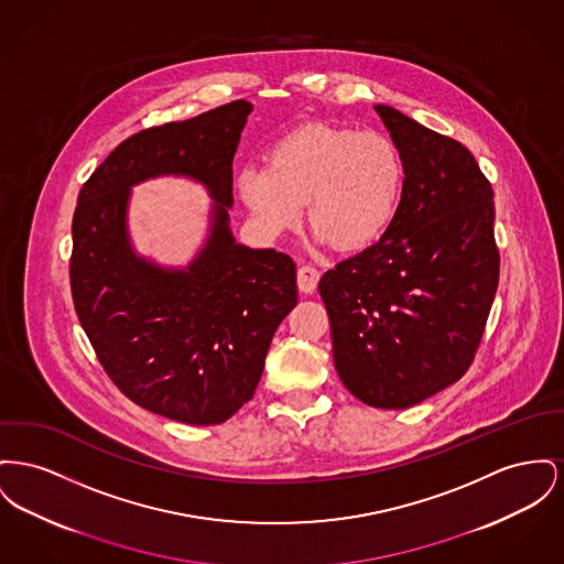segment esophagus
<instances>
[{
	"instance_id": "obj_1",
	"label": "esophagus",
	"mask_w": 564,
	"mask_h": 564,
	"mask_svg": "<svg viewBox=\"0 0 564 564\" xmlns=\"http://www.w3.org/2000/svg\"><path fill=\"white\" fill-rule=\"evenodd\" d=\"M319 283V270L313 265H300L299 290L302 294H313Z\"/></svg>"
}]
</instances>
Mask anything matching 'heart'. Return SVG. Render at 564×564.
Wrapping results in <instances>:
<instances>
[{
  "instance_id": "obj_1",
  "label": "heart",
  "mask_w": 564,
  "mask_h": 564,
  "mask_svg": "<svg viewBox=\"0 0 564 564\" xmlns=\"http://www.w3.org/2000/svg\"><path fill=\"white\" fill-rule=\"evenodd\" d=\"M264 160L238 170L234 192L268 236L292 230L304 204L317 242L362 251L397 217L406 167L386 133L311 121L276 138Z\"/></svg>"
}]
</instances>
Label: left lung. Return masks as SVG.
<instances>
[{"label":"left lung","instance_id":"left-lung-1","mask_svg":"<svg viewBox=\"0 0 564 564\" xmlns=\"http://www.w3.org/2000/svg\"><path fill=\"white\" fill-rule=\"evenodd\" d=\"M406 176L390 230L319 281L343 386L406 409L456 383L497 294L495 192L470 151L397 108L375 106Z\"/></svg>","mask_w":564,"mask_h":564}]
</instances>
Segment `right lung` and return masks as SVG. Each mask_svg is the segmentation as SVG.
I'll use <instances>...</instances> for the list:
<instances>
[{
    "label": "right lung",
    "mask_w": 564,
    "mask_h": 564,
    "mask_svg": "<svg viewBox=\"0 0 564 564\" xmlns=\"http://www.w3.org/2000/svg\"><path fill=\"white\" fill-rule=\"evenodd\" d=\"M251 101L133 133L78 194L72 221L74 308L104 370L138 406L215 426L253 398L279 324L299 302L296 264L236 242L232 162ZM199 182L214 199L209 232L185 267L140 257L129 236L135 184Z\"/></svg>",
    "instance_id": "1"
}]
</instances>
